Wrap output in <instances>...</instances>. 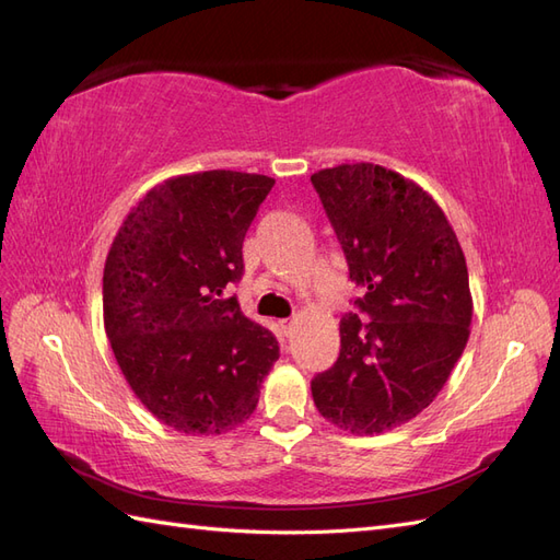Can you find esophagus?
<instances>
[{
  "label": "esophagus",
  "instance_id": "1",
  "mask_svg": "<svg viewBox=\"0 0 560 560\" xmlns=\"http://www.w3.org/2000/svg\"><path fill=\"white\" fill-rule=\"evenodd\" d=\"M280 325H282L284 334H292V331H294V325H296V322H294V319H282Z\"/></svg>",
  "mask_w": 560,
  "mask_h": 560
}]
</instances>
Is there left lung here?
I'll return each mask as SVG.
<instances>
[{
  "label": "left lung",
  "instance_id": "8db88e82",
  "mask_svg": "<svg viewBox=\"0 0 560 560\" xmlns=\"http://www.w3.org/2000/svg\"><path fill=\"white\" fill-rule=\"evenodd\" d=\"M311 182L369 317L341 319V352L313 378V401L336 428L381 434L428 409L460 360L474 313L467 261L444 210L413 179L343 163Z\"/></svg>",
  "mask_w": 560,
  "mask_h": 560
}]
</instances>
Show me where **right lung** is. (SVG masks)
Instances as JSON below:
<instances>
[{
  "label": "right lung",
  "instance_id": "obj_1",
  "mask_svg": "<svg viewBox=\"0 0 560 560\" xmlns=\"http://www.w3.org/2000/svg\"><path fill=\"white\" fill-rule=\"evenodd\" d=\"M276 179L206 171L149 189L114 235L103 276L105 331L124 376L163 425L224 434L245 422L280 358L226 284Z\"/></svg>",
  "mask_w": 560,
  "mask_h": 560
}]
</instances>
